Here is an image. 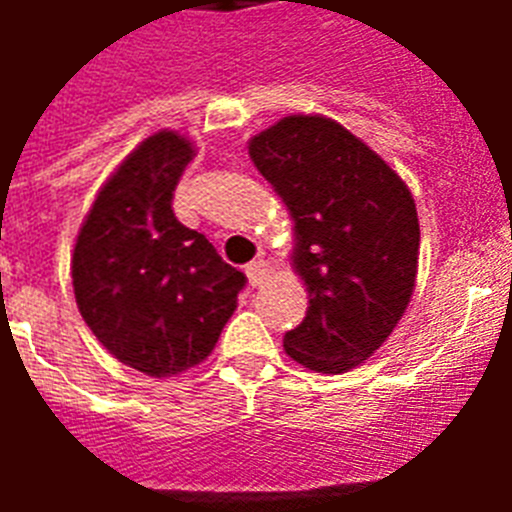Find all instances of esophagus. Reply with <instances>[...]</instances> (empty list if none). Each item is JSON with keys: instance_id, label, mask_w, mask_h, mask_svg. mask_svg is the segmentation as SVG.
Returning <instances> with one entry per match:
<instances>
[{"instance_id": "obj_1", "label": "esophagus", "mask_w": 512, "mask_h": 512, "mask_svg": "<svg viewBox=\"0 0 512 512\" xmlns=\"http://www.w3.org/2000/svg\"><path fill=\"white\" fill-rule=\"evenodd\" d=\"M271 273H273V265L268 263V260H263V257H260V260H255V263L247 265V279L252 287H263L265 279H268Z\"/></svg>"}]
</instances>
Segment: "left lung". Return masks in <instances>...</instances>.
I'll return each mask as SVG.
<instances>
[{
    "instance_id": "left-lung-1",
    "label": "left lung",
    "mask_w": 512,
    "mask_h": 512,
    "mask_svg": "<svg viewBox=\"0 0 512 512\" xmlns=\"http://www.w3.org/2000/svg\"><path fill=\"white\" fill-rule=\"evenodd\" d=\"M249 156L295 220L292 265L311 297L284 350L324 374L364 364L414 292L420 223L412 193L327 116H284L249 140Z\"/></svg>"
}]
</instances>
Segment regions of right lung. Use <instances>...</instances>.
I'll return each instance as SVG.
<instances>
[{
    "instance_id": "add662e5",
    "label": "right lung",
    "mask_w": 512,
    "mask_h": 512,
    "mask_svg": "<svg viewBox=\"0 0 512 512\" xmlns=\"http://www.w3.org/2000/svg\"><path fill=\"white\" fill-rule=\"evenodd\" d=\"M193 159L172 130L146 138L100 188L71 257L76 305L122 364L172 377L212 353L247 276L172 212Z\"/></svg>"
}]
</instances>
